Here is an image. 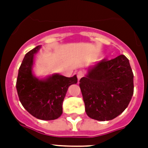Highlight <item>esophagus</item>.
Returning a JSON list of instances; mask_svg holds the SVG:
<instances>
[{
	"instance_id": "1",
	"label": "esophagus",
	"mask_w": 148,
	"mask_h": 148,
	"mask_svg": "<svg viewBox=\"0 0 148 148\" xmlns=\"http://www.w3.org/2000/svg\"><path fill=\"white\" fill-rule=\"evenodd\" d=\"M84 76V74L83 71H78L77 72V79H78V80L82 78Z\"/></svg>"
}]
</instances>
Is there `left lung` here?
<instances>
[{
    "instance_id": "obj_1",
    "label": "left lung",
    "mask_w": 148,
    "mask_h": 148,
    "mask_svg": "<svg viewBox=\"0 0 148 148\" xmlns=\"http://www.w3.org/2000/svg\"><path fill=\"white\" fill-rule=\"evenodd\" d=\"M85 111L92 119L104 121L120 115L134 94V74L123 54L103 59L80 80Z\"/></svg>"
}]
</instances>
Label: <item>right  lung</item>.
<instances>
[{
    "instance_id": "1",
    "label": "right lung",
    "mask_w": 148,
    "mask_h": 148,
    "mask_svg": "<svg viewBox=\"0 0 148 148\" xmlns=\"http://www.w3.org/2000/svg\"><path fill=\"white\" fill-rule=\"evenodd\" d=\"M37 46L25 54L18 71L16 88L21 103L36 118L45 121L57 119L62 114L63 101L70 85L77 84L76 75L71 77L53 74L39 80L32 74L34 54Z\"/></svg>"
}]
</instances>
